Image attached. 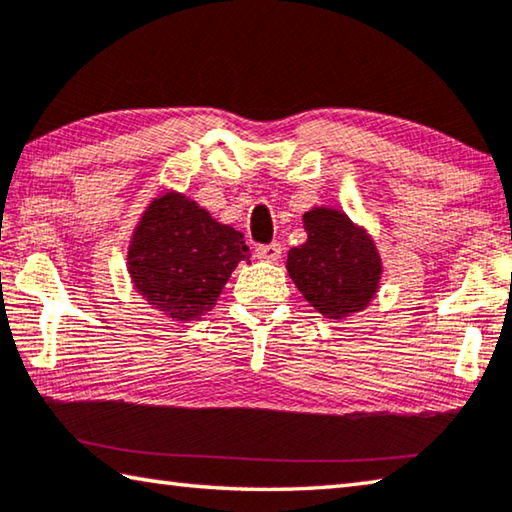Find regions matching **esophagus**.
I'll return each instance as SVG.
<instances>
[{
  "mask_svg": "<svg viewBox=\"0 0 512 512\" xmlns=\"http://www.w3.org/2000/svg\"><path fill=\"white\" fill-rule=\"evenodd\" d=\"M257 259H262V262H275V259H280L282 255V246L273 241V244H266V246H257L255 250Z\"/></svg>",
  "mask_w": 512,
  "mask_h": 512,
  "instance_id": "esophagus-1",
  "label": "esophagus"
}]
</instances>
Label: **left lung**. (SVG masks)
<instances>
[{"instance_id":"1","label":"left lung","mask_w":512,"mask_h":512,"mask_svg":"<svg viewBox=\"0 0 512 512\" xmlns=\"http://www.w3.org/2000/svg\"><path fill=\"white\" fill-rule=\"evenodd\" d=\"M302 221L309 237L288 250L286 268L306 302L329 320L365 309L383 273L374 239L333 208H313Z\"/></svg>"}]
</instances>
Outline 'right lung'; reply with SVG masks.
<instances>
[{
  "label": "right lung",
  "mask_w": 512,
  "mask_h": 512,
  "mask_svg": "<svg viewBox=\"0 0 512 512\" xmlns=\"http://www.w3.org/2000/svg\"><path fill=\"white\" fill-rule=\"evenodd\" d=\"M241 259H250L244 235L219 224L183 194L154 199L138 221L127 253L136 291L167 318L188 322L217 304Z\"/></svg>",
  "instance_id": "add662e5"
}]
</instances>
